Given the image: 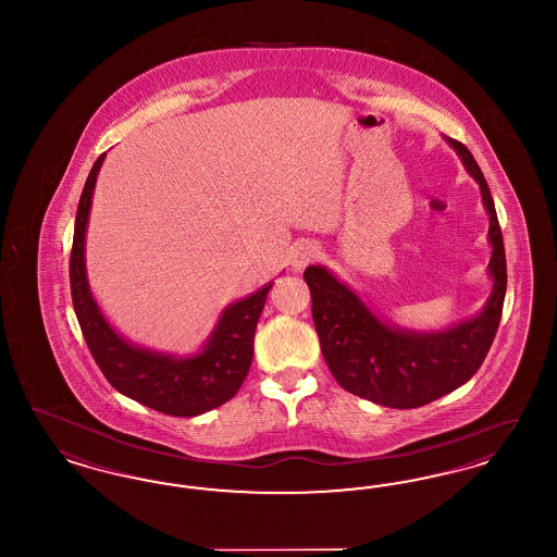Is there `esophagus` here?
Masks as SVG:
<instances>
[{"instance_id": "1", "label": "esophagus", "mask_w": 557, "mask_h": 557, "mask_svg": "<svg viewBox=\"0 0 557 557\" xmlns=\"http://www.w3.org/2000/svg\"><path fill=\"white\" fill-rule=\"evenodd\" d=\"M318 259L319 248L315 244H311V242H302V244H296V246L292 248L290 265L292 269H296V271H300V269L315 263Z\"/></svg>"}]
</instances>
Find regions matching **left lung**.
I'll return each mask as SVG.
<instances>
[{"label":"left lung","instance_id":"obj_1","mask_svg":"<svg viewBox=\"0 0 557 557\" xmlns=\"http://www.w3.org/2000/svg\"><path fill=\"white\" fill-rule=\"evenodd\" d=\"M482 191L493 246V292L476 318L443 332H409L375 318L370 307L325 267L305 269L321 352L336 382L384 407L413 409L466 384L482 366L504 313L507 267L495 202L472 152L447 137Z\"/></svg>","mask_w":557,"mask_h":557}]
</instances>
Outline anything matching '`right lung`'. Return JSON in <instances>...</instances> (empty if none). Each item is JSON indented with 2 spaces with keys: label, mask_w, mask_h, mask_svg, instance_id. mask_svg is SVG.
I'll use <instances>...</instances> for the list:
<instances>
[{
  "label": "right lung",
  "mask_w": 557,
  "mask_h": 557,
  "mask_svg": "<svg viewBox=\"0 0 557 557\" xmlns=\"http://www.w3.org/2000/svg\"><path fill=\"white\" fill-rule=\"evenodd\" d=\"M104 154L94 162L81 191L71 250V294L83 338L108 382L125 397L166 416L191 418L227 403L250 370L255 330L273 284L230 305L209 343L191 357H175L127 343L114 332L94 300L85 273V232L91 196Z\"/></svg>",
  "instance_id": "right-lung-1"
}]
</instances>
